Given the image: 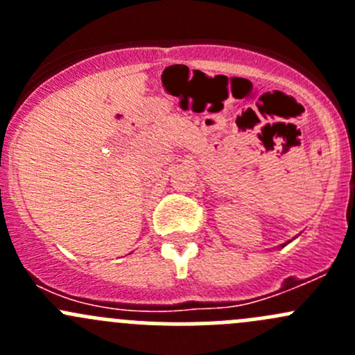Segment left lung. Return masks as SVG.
<instances>
[{"label":"left lung","mask_w":355,"mask_h":355,"mask_svg":"<svg viewBox=\"0 0 355 355\" xmlns=\"http://www.w3.org/2000/svg\"><path fill=\"white\" fill-rule=\"evenodd\" d=\"M287 244H288V242H287ZM287 244H282V247H285V245H287Z\"/></svg>","instance_id":"8db88e82"}]
</instances>
